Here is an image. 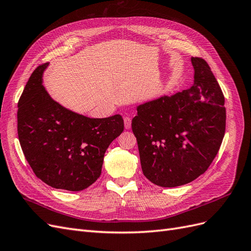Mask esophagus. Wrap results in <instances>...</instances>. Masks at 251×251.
I'll list each match as a JSON object with an SVG mask.
<instances>
[{
  "instance_id": "1",
  "label": "esophagus",
  "mask_w": 251,
  "mask_h": 251,
  "mask_svg": "<svg viewBox=\"0 0 251 251\" xmlns=\"http://www.w3.org/2000/svg\"><path fill=\"white\" fill-rule=\"evenodd\" d=\"M124 121H125V127L126 128V130H128V128L131 127V124H132V119L130 118V117H125V119H124Z\"/></svg>"
}]
</instances>
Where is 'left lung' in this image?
Here are the masks:
<instances>
[{
  "instance_id": "left-lung-1",
  "label": "left lung",
  "mask_w": 251,
  "mask_h": 251,
  "mask_svg": "<svg viewBox=\"0 0 251 251\" xmlns=\"http://www.w3.org/2000/svg\"><path fill=\"white\" fill-rule=\"evenodd\" d=\"M194 85L137 107L132 130L143 175L162 187L198 178L211 164L225 134L224 95L201 57H192Z\"/></svg>"
}]
</instances>
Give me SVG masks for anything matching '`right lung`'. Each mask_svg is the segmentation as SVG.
Segmentation results:
<instances>
[{
	"label": "right lung",
	"instance_id": "add662e5",
	"mask_svg": "<svg viewBox=\"0 0 251 251\" xmlns=\"http://www.w3.org/2000/svg\"><path fill=\"white\" fill-rule=\"evenodd\" d=\"M48 63L30 76L18 103V135L33 173L45 183L79 192L101 174L103 156L124 131L119 114L89 118L64 108L42 85Z\"/></svg>",
	"mask_w": 251,
	"mask_h": 251
}]
</instances>
